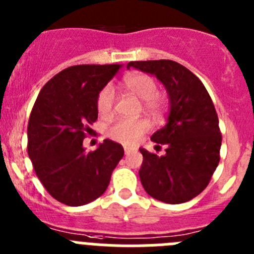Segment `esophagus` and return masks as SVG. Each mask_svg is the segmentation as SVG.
<instances>
[{"label": "esophagus", "mask_w": 254, "mask_h": 254, "mask_svg": "<svg viewBox=\"0 0 254 254\" xmlns=\"http://www.w3.org/2000/svg\"><path fill=\"white\" fill-rule=\"evenodd\" d=\"M124 152H125V154H130V153H131V152H134V148L124 147Z\"/></svg>", "instance_id": "obj_1"}]
</instances>
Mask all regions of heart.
Segmentation results:
<instances>
[{
  "instance_id": "heart-1",
  "label": "heart",
  "mask_w": 254,
  "mask_h": 254,
  "mask_svg": "<svg viewBox=\"0 0 254 254\" xmlns=\"http://www.w3.org/2000/svg\"><path fill=\"white\" fill-rule=\"evenodd\" d=\"M124 87L132 95L143 100L145 110L157 114L161 109V97L158 95V84L153 77L145 73H130L124 78ZM115 90L111 84H106L97 96V110L100 115L109 116L114 110ZM149 130V123L145 119H120L109 129V136L127 145L138 143L145 132Z\"/></svg>"
}]
</instances>
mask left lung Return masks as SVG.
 I'll return each instance as SVG.
<instances>
[{"mask_svg":"<svg viewBox=\"0 0 254 254\" xmlns=\"http://www.w3.org/2000/svg\"><path fill=\"white\" fill-rule=\"evenodd\" d=\"M154 74L170 96V115L162 129L152 135L166 154L157 155L140 148L139 170L148 195L167 204L192 200L206 189L220 161L221 132L209 92L191 70L168 59L127 63Z\"/></svg>","mask_w":254,"mask_h":254,"instance_id":"left-lung-1","label":"left lung"}]
</instances>
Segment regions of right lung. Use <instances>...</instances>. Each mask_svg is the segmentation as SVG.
Listing matches in <instances>:
<instances>
[{"label": "right lung", "mask_w": 254, "mask_h": 254, "mask_svg": "<svg viewBox=\"0 0 254 254\" xmlns=\"http://www.w3.org/2000/svg\"><path fill=\"white\" fill-rule=\"evenodd\" d=\"M122 64L68 67L47 82L27 124V153L52 197L81 206L106 191L124 155L122 144L105 139L86 152L83 139L97 120V96Z\"/></svg>", "instance_id": "obj_1"}]
</instances>
